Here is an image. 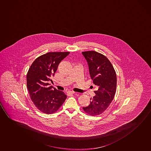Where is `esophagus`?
<instances>
[{
  "instance_id": "34e87169",
  "label": "esophagus",
  "mask_w": 151,
  "mask_h": 151,
  "mask_svg": "<svg viewBox=\"0 0 151 151\" xmlns=\"http://www.w3.org/2000/svg\"><path fill=\"white\" fill-rule=\"evenodd\" d=\"M67 93L68 94H70V95H71V94H75V93H76L74 91H68L67 92Z\"/></svg>"
}]
</instances>
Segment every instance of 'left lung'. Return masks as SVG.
Instances as JSON below:
<instances>
[{"instance_id": "8db88e82", "label": "left lung", "mask_w": 151, "mask_h": 151, "mask_svg": "<svg viewBox=\"0 0 151 151\" xmlns=\"http://www.w3.org/2000/svg\"><path fill=\"white\" fill-rule=\"evenodd\" d=\"M82 54L88 64L93 83L98 88L89 104L83 108L87 114L95 116L104 112L114 99L116 91V73L111 62L101 54L91 51L83 52Z\"/></svg>"}]
</instances>
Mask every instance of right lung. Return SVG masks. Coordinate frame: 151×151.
Instances as JSON below:
<instances>
[{
    "label": "right lung",
    "mask_w": 151,
    "mask_h": 151,
    "mask_svg": "<svg viewBox=\"0 0 151 151\" xmlns=\"http://www.w3.org/2000/svg\"><path fill=\"white\" fill-rule=\"evenodd\" d=\"M70 52H49L40 56L31 65L27 75V86L31 99L37 109L46 114L57 111L67 96L48 81H52L58 65Z\"/></svg>",
    "instance_id": "add662e5"
}]
</instances>
